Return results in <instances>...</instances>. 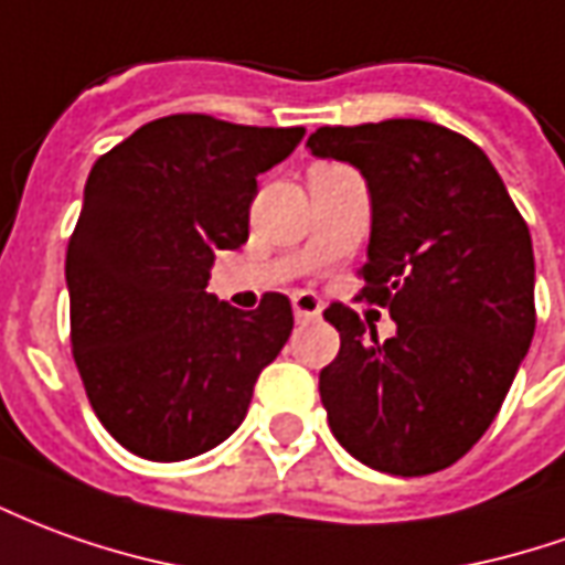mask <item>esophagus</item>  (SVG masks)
Wrapping results in <instances>:
<instances>
[{
  "label": "esophagus",
  "instance_id": "obj_1",
  "mask_svg": "<svg viewBox=\"0 0 565 565\" xmlns=\"http://www.w3.org/2000/svg\"><path fill=\"white\" fill-rule=\"evenodd\" d=\"M321 299L315 294H309V290H299V294H294V315L296 321H315V318H321Z\"/></svg>",
  "mask_w": 565,
  "mask_h": 565
}]
</instances>
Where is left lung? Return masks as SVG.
I'll return each mask as SVG.
<instances>
[{
    "label": "left lung",
    "instance_id": "1",
    "mask_svg": "<svg viewBox=\"0 0 565 565\" xmlns=\"http://www.w3.org/2000/svg\"><path fill=\"white\" fill-rule=\"evenodd\" d=\"M318 159L370 189L366 302L397 333L379 342L330 306L339 354L321 370L330 431L358 461L397 477L444 471L483 437L535 333V259L523 216L468 137L419 118L318 128Z\"/></svg>",
    "mask_w": 565,
    "mask_h": 565
}]
</instances>
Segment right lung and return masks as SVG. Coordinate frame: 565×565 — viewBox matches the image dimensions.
<instances>
[{"instance_id":"obj_1","label":"right lung","mask_w":565,"mask_h":565,"mask_svg":"<svg viewBox=\"0 0 565 565\" xmlns=\"http://www.w3.org/2000/svg\"><path fill=\"white\" fill-rule=\"evenodd\" d=\"M302 134L164 116L90 168L66 247L73 358L97 419L134 456L183 461L223 444L290 337L287 296L242 311L204 287L216 250L250 235L256 177Z\"/></svg>"}]
</instances>
